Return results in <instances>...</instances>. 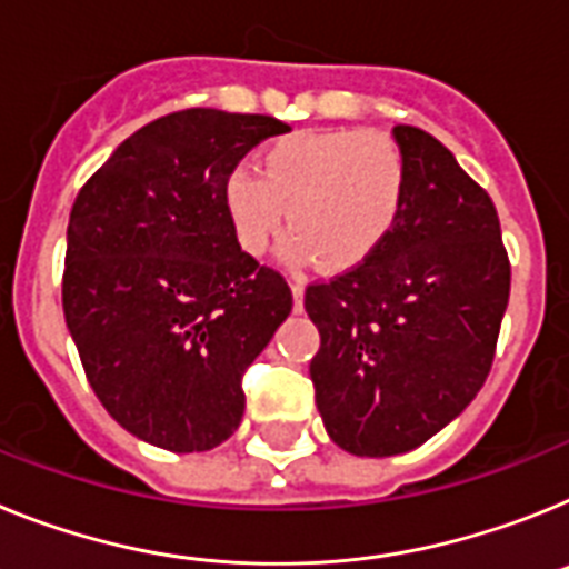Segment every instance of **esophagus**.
<instances>
[{
  "mask_svg": "<svg viewBox=\"0 0 569 569\" xmlns=\"http://www.w3.org/2000/svg\"><path fill=\"white\" fill-rule=\"evenodd\" d=\"M289 286H291V298H295V309H303V291H306L303 278H291Z\"/></svg>",
  "mask_w": 569,
  "mask_h": 569,
  "instance_id": "obj_1",
  "label": "esophagus"
}]
</instances>
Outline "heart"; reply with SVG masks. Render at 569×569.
Returning a JSON list of instances; mask_svg holds the SVG:
<instances>
[{
    "instance_id": "b5f03b06",
    "label": "heart",
    "mask_w": 569,
    "mask_h": 569,
    "mask_svg": "<svg viewBox=\"0 0 569 569\" xmlns=\"http://www.w3.org/2000/svg\"><path fill=\"white\" fill-rule=\"evenodd\" d=\"M403 194L401 146L380 131L340 128L283 137L266 148L260 171L231 168L223 209L249 254H263L289 214V254H312L320 269L343 271L387 240Z\"/></svg>"
}]
</instances>
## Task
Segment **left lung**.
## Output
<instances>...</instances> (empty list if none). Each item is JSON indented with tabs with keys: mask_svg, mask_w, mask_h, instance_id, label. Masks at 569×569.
<instances>
[{
	"mask_svg": "<svg viewBox=\"0 0 569 569\" xmlns=\"http://www.w3.org/2000/svg\"><path fill=\"white\" fill-rule=\"evenodd\" d=\"M407 194L387 240L360 266L306 289L320 332L309 363L335 443L387 458L421 447L490 375L510 300V260L490 194L449 148L395 126Z\"/></svg>",
	"mask_w": 569,
	"mask_h": 569,
	"instance_id": "left-lung-1",
	"label": "left lung"
}]
</instances>
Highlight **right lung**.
Returning a JSON list of instances; mask_svg holds the SVG:
<instances>
[{
    "instance_id": "right-lung-1",
    "label": "right lung",
    "mask_w": 569,
    "mask_h": 569,
    "mask_svg": "<svg viewBox=\"0 0 569 569\" xmlns=\"http://www.w3.org/2000/svg\"><path fill=\"white\" fill-rule=\"evenodd\" d=\"M286 131L263 113H168L77 194L68 332L100 403L140 441L206 452L240 427V378L289 318L291 289L240 249L223 182L257 142Z\"/></svg>"
}]
</instances>
